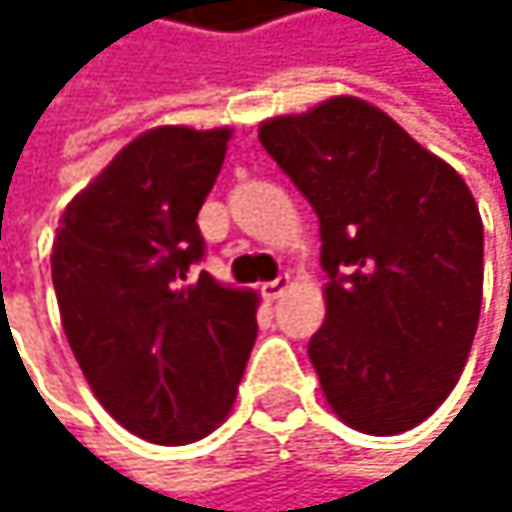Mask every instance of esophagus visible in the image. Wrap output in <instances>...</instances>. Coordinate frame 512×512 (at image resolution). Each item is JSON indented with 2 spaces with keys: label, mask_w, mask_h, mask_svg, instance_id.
Segmentation results:
<instances>
[{
  "label": "esophagus",
  "mask_w": 512,
  "mask_h": 512,
  "mask_svg": "<svg viewBox=\"0 0 512 512\" xmlns=\"http://www.w3.org/2000/svg\"><path fill=\"white\" fill-rule=\"evenodd\" d=\"M290 284H293V281H290V275L284 272V275H278L275 281H266V284H263V296H266V299H278V296H284V293L290 290Z\"/></svg>",
  "instance_id": "34e87169"
}]
</instances>
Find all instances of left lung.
Returning a JSON list of instances; mask_svg holds the SVG:
<instances>
[{
    "label": "left lung",
    "mask_w": 512,
    "mask_h": 512,
    "mask_svg": "<svg viewBox=\"0 0 512 512\" xmlns=\"http://www.w3.org/2000/svg\"><path fill=\"white\" fill-rule=\"evenodd\" d=\"M320 219L326 323L308 356L335 415L397 436L454 391L483 296V222L460 174L358 97L263 121Z\"/></svg>",
    "instance_id": "1"
}]
</instances>
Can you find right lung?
<instances>
[{
	"instance_id": "add662e5",
	"label": "right lung",
	"mask_w": 512,
	"mask_h": 512,
	"mask_svg": "<svg viewBox=\"0 0 512 512\" xmlns=\"http://www.w3.org/2000/svg\"><path fill=\"white\" fill-rule=\"evenodd\" d=\"M228 139V127L142 133L64 207L52 243L73 356L103 409L154 445L213 433L255 347V293L207 272L189 281Z\"/></svg>"
}]
</instances>
